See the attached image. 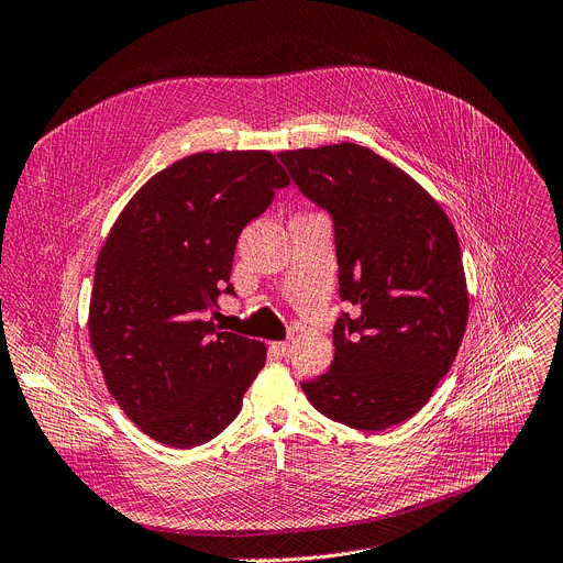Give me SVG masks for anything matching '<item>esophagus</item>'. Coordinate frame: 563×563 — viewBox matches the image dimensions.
<instances>
[{
  "label": "esophagus",
  "instance_id": "34e87169",
  "mask_svg": "<svg viewBox=\"0 0 563 563\" xmlns=\"http://www.w3.org/2000/svg\"><path fill=\"white\" fill-rule=\"evenodd\" d=\"M291 347H294V345H291L289 341H278V343L272 345V350H274L278 356H289V354H291Z\"/></svg>",
  "mask_w": 563,
  "mask_h": 563
}]
</instances>
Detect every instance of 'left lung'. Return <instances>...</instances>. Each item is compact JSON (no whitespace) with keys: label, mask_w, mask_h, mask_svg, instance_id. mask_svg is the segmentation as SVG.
<instances>
[{"label":"left lung","mask_w":563,"mask_h":563,"mask_svg":"<svg viewBox=\"0 0 563 563\" xmlns=\"http://www.w3.org/2000/svg\"><path fill=\"white\" fill-rule=\"evenodd\" d=\"M332 216L341 300L334 362L300 388L325 418L384 431L413 418L463 343L470 294L455 229L401 168L356 143L278 152Z\"/></svg>","instance_id":"8db88e82"}]
</instances>
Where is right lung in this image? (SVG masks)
Listing matches in <instances>:
<instances>
[{"instance_id": "1", "label": "right lung", "mask_w": 563, "mask_h": 563, "mask_svg": "<svg viewBox=\"0 0 563 563\" xmlns=\"http://www.w3.org/2000/svg\"><path fill=\"white\" fill-rule=\"evenodd\" d=\"M285 186L267 150L197 152L147 179L100 249L89 341L108 390L152 440H213L263 371L265 343L218 330L209 314L233 294L242 229Z\"/></svg>"}]
</instances>
